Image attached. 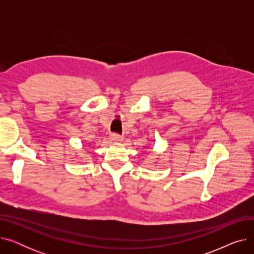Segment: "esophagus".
I'll return each mask as SVG.
<instances>
[{
	"mask_svg": "<svg viewBox=\"0 0 254 254\" xmlns=\"http://www.w3.org/2000/svg\"><path fill=\"white\" fill-rule=\"evenodd\" d=\"M123 140H124V138L122 136H119V135H112L111 136V141H113L115 143H120V142H123Z\"/></svg>",
	"mask_w": 254,
	"mask_h": 254,
	"instance_id": "esophagus-1",
	"label": "esophagus"
}]
</instances>
